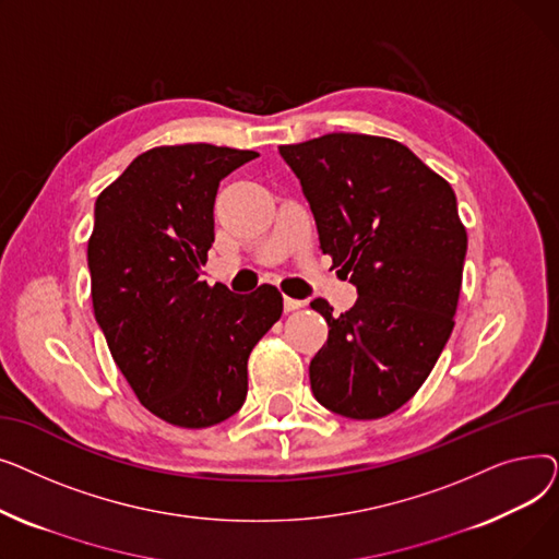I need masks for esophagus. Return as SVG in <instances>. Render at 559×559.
Wrapping results in <instances>:
<instances>
[{
	"mask_svg": "<svg viewBox=\"0 0 559 559\" xmlns=\"http://www.w3.org/2000/svg\"><path fill=\"white\" fill-rule=\"evenodd\" d=\"M304 306V301L299 299H292V297H283V308L285 312H292V310H299Z\"/></svg>",
	"mask_w": 559,
	"mask_h": 559,
	"instance_id": "esophagus-1",
	"label": "esophagus"
}]
</instances>
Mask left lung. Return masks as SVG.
<instances>
[{
    "instance_id": "8db88e82",
    "label": "left lung",
    "mask_w": 559,
    "mask_h": 559,
    "mask_svg": "<svg viewBox=\"0 0 559 559\" xmlns=\"http://www.w3.org/2000/svg\"><path fill=\"white\" fill-rule=\"evenodd\" d=\"M299 176L319 249L358 287L310 362L314 399L348 419L392 415L424 385L455 326L466 228L447 179L405 144L329 133L278 146Z\"/></svg>"
}]
</instances>
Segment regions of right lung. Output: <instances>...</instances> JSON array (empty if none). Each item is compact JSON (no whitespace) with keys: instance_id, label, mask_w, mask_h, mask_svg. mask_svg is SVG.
<instances>
[{"instance_id":"obj_1","label":"right lung","mask_w":559,"mask_h":559,"mask_svg":"<svg viewBox=\"0 0 559 559\" xmlns=\"http://www.w3.org/2000/svg\"><path fill=\"white\" fill-rule=\"evenodd\" d=\"M255 156L205 142L154 146L95 203L97 324L138 401L171 426L209 428L238 413L249 354L283 312L274 285L233 295L199 281L219 181Z\"/></svg>"}]
</instances>
